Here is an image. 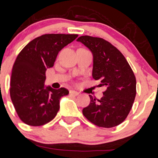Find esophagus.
I'll return each instance as SVG.
<instances>
[{
    "instance_id": "esophagus-1",
    "label": "esophagus",
    "mask_w": 158,
    "mask_h": 158,
    "mask_svg": "<svg viewBox=\"0 0 158 158\" xmlns=\"http://www.w3.org/2000/svg\"><path fill=\"white\" fill-rule=\"evenodd\" d=\"M69 94H70L71 95H73V96H78V95H79V93H78L77 91H75V90H70V91H69Z\"/></svg>"
}]
</instances>
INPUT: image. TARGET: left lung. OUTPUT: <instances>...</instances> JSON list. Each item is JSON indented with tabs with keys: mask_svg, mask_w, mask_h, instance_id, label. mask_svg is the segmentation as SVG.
<instances>
[{
	"mask_svg": "<svg viewBox=\"0 0 158 158\" xmlns=\"http://www.w3.org/2000/svg\"><path fill=\"white\" fill-rule=\"evenodd\" d=\"M93 54V78L106 86L104 96L97 100L92 96L82 114L96 126L111 128L124 122L136 94V80L123 54L105 40L89 36L77 39Z\"/></svg>",
	"mask_w": 158,
	"mask_h": 158,
	"instance_id": "left-lung-1",
	"label": "left lung"
}]
</instances>
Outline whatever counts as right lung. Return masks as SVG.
Here are the masks:
<instances>
[{"mask_svg": "<svg viewBox=\"0 0 158 158\" xmlns=\"http://www.w3.org/2000/svg\"><path fill=\"white\" fill-rule=\"evenodd\" d=\"M77 34H45L23 48L13 65L10 95L18 115L24 123L40 126L51 122L60 108L65 88L44 86L47 69L53 67L57 54L77 38Z\"/></svg>", "mask_w": 158, "mask_h": 158, "instance_id": "right-lung-1", "label": "right lung"}]
</instances>
